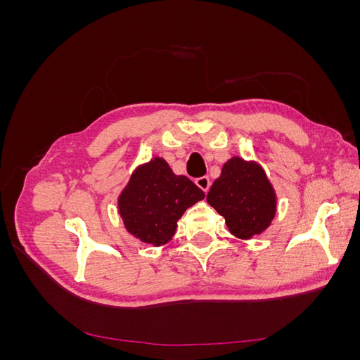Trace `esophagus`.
Listing matches in <instances>:
<instances>
[{
    "instance_id": "1",
    "label": "esophagus",
    "mask_w": 360,
    "mask_h": 360,
    "mask_svg": "<svg viewBox=\"0 0 360 360\" xmlns=\"http://www.w3.org/2000/svg\"><path fill=\"white\" fill-rule=\"evenodd\" d=\"M195 183H197V186H198L200 189H202L205 193L209 192V189H210V186H212V181H210V179L207 177V176L197 179V180H195Z\"/></svg>"
}]
</instances>
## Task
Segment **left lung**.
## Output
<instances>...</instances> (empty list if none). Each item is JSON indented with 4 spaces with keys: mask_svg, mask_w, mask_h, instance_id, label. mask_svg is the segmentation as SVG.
Returning <instances> with one entry per match:
<instances>
[{
    "mask_svg": "<svg viewBox=\"0 0 360 360\" xmlns=\"http://www.w3.org/2000/svg\"><path fill=\"white\" fill-rule=\"evenodd\" d=\"M207 202L225 217L230 233L252 238L266 231L276 214V192L264 168L255 160L234 156L207 193Z\"/></svg>",
    "mask_w": 360,
    "mask_h": 360,
    "instance_id": "1",
    "label": "left lung"
}]
</instances>
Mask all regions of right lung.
Masks as SVG:
<instances>
[{"label":"right lung","instance_id":"right-lung-1","mask_svg":"<svg viewBox=\"0 0 360 360\" xmlns=\"http://www.w3.org/2000/svg\"><path fill=\"white\" fill-rule=\"evenodd\" d=\"M204 192L186 176H176L163 158L141 163L118 195V213L126 230L147 245H167L177 222Z\"/></svg>","mask_w":360,"mask_h":360}]
</instances>
